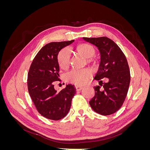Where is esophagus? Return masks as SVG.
<instances>
[{
  "mask_svg": "<svg viewBox=\"0 0 150 150\" xmlns=\"http://www.w3.org/2000/svg\"><path fill=\"white\" fill-rule=\"evenodd\" d=\"M76 90H77V91H81V89H83V87H82V86H76Z\"/></svg>",
  "mask_w": 150,
  "mask_h": 150,
  "instance_id": "1",
  "label": "esophagus"
}]
</instances>
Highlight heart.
<instances>
[{
  "mask_svg": "<svg viewBox=\"0 0 150 150\" xmlns=\"http://www.w3.org/2000/svg\"><path fill=\"white\" fill-rule=\"evenodd\" d=\"M76 49L86 59L91 58L95 54L93 47L88 44H81L76 47ZM71 52L68 48H64L57 54V62L62 69H66L70 64ZM92 76V72L89 69H75L66 74L65 78L67 82L76 85H83Z\"/></svg>",
  "mask_w": 150,
  "mask_h": 150,
  "instance_id": "1",
  "label": "heart"
}]
</instances>
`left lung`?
<instances>
[{"mask_svg": "<svg viewBox=\"0 0 150 150\" xmlns=\"http://www.w3.org/2000/svg\"><path fill=\"white\" fill-rule=\"evenodd\" d=\"M83 39L96 46L101 54L99 69L94 79L99 81V85L103 88L100 86L94 87L95 94L89 104L98 114L112 115L122 106L128 93L130 71L127 59L119 46L110 39L106 37ZM104 77L108 81L100 84Z\"/></svg>", "mask_w": 150, "mask_h": 150, "instance_id": "obj_1", "label": "left lung"}]
</instances>
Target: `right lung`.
<instances>
[{
  "label": "right lung",
  "mask_w": 150,
  "mask_h": 150,
  "mask_svg": "<svg viewBox=\"0 0 150 150\" xmlns=\"http://www.w3.org/2000/svg\"><path fill=\"white\" fill-rule=\"evenodd\" d=\"M74 41L46 44L38 52L30 67L28 76L29 93L38 112L49 120L57 121L64 117L70 110L76 93L74 85L67 84L60 91L54 89V85L59 79L57 54Z\"/></svg>",
  "instance_id": "obj_1"
}]
</instances>
